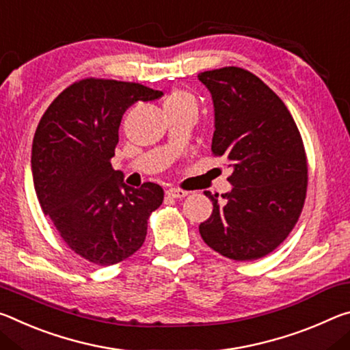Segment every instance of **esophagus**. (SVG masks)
Returning <instances> with one entry per match:
<instances>
[{"mask_svg": "<svg viewBox=\"0 0 350 350\" xmlns=\"http://www.w3.org/2000/svg\"><path fill=\"white\" fill-rule=\"evenodd\" d=\"M165 196H167L169 198H183V197H186L187 196V192H185V191H181V189H175V187H172V189H167V191H165Z\"/></svg>", "mask_w": 350, "mask_h": 350, "instance_id": "esophagus-1", "label": "esophagus"}]
</instances>
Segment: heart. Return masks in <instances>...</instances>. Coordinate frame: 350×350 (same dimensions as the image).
I'll use <instances>...</instances> for the list:
<instances>
[{
	"mask_svg": "<svg viewBox=\"0 0 350 350\" xmlns=\"http://www.w3.org/2000/svg\"><path fill=\"white\" fill-rule=\"evenodd\" d=\"M185 105L197 108V102L191 94L186 93V91H181V90L174 91V93H172L164 102V108L165 107H185Z\"/></svg>",
	"mask_w": 350,
	"mask_h": 350,
	"instance_id": "obj_1",
	"label": "heart"
}]
</instances>
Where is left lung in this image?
Returning a JSON list of instances; mask_svg holds the SVG:
<instances>
[{
  "label": "left lung",
  "instance_id": "obj_1",
  "mask_svg": "<svg viewBox=\"0 0 350 350\" xmlns=\"http://www.w3.org/2000/svg\"><path fill=\"white\" fill-rule=\"evenodd\" d=\"M213 96V153L226 157L232 189L213 196L200 225L204 243L232 260H256L284 242L307 192V157L296 124L279 96L237 66L198 74Z\"/></svg>",
  "mask_w": 350,
  "mask_h": 350
}]
</instances>
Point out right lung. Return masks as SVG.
I'll return each instance as SVG.
<instances>
[{
    "instance_id": "obj_1",
    "label": "right lung",
    "mask_w": 350,
    "mask_h": 350,
    "mask_svg": "<svg viewBox=\"0 0 350 350\" xmlns=\"http://www.w3.org/2000/svg\"><path fill=\"white\" fill-rule=\"evenodd\" d=\"M163 91L133 82L83 79L55 97L32 142V178L44 215L74 253L108 267L141 248L163 203L154 183L130 187L111 167L122 114Z\"/></svg>"
}]
</instances>
